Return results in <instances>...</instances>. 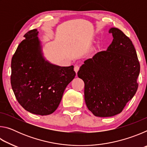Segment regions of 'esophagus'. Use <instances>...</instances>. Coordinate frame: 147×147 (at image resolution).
Instances as JSON below:
<instances>
[{
  "label": "esophagus",
  "mask_w": 147,
  "mask_h": 147,
  "mask_svg": "<svg viewBox=\"0 0 147 147\" xmlns=\"http://www.w3.org/2000/svg\"><path fill=\"white\" fill-rule=\"evenodd\" d=\"M79 69H80V67L78 65H74V70L76 72V73H78V71H79Z\"/></svg>",
  "instance_id": "esophagus-1"
}]
</instances>
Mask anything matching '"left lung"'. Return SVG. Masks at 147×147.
Instances as JSON below:
<instances>
[{
  "label": "left lung",
  "mask_w": 147,
  "mask_h": 147,
  "mask_svg": "<svg viewBox=\"0 0 147 147\" xmlns=\"http://www.w3.org/2000/svg\"><path fill=\"white\" fill-rule=\"evenodd\" d=\"M113 39L105 51L84 61L78 76L85 84L84 98L94 115L112 117L120 113L135 95L140 64L132 42L117 28L109 30Z\"/></svg>",
  "instance_id": "obj_1"
}]
</instances>
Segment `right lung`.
I'll return each mask as SVG.
<instances>
[{
  "mask_svg": "<svg viewBox=\"0 0 147 147\" xmlns=\"http://www.w3.org/2000/svg\"><path fill=\"white\" fill-rule=\"evenodd\" d=\"M31 30L11 59V85L23 108L36 115H47L58 108L63 92L74 79V66L60 67L45 60L38 38Z\"/></svg>",
  "mask_w": 147,
  "mask_h": 147,
  "instance_id": "right-lung-1",
  "label": "right lung"
}]
</instances>
